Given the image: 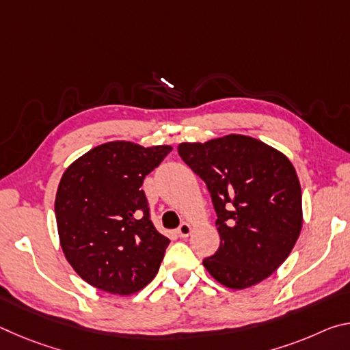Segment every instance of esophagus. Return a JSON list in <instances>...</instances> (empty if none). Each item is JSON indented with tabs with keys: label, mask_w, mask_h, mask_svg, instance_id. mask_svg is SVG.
Returning a JSON list of instances; mask_svg holds the SVG:
<instances>
[{
	"label": "esophagus",
	"mask_w": 350,
	"mask_h": 350,
	"mask_svg": "<svg viewBox=\"0 0 350 350\" xmlns=\"http://www.w3.org/2000/svg\"><path fill=\"white\" fill-rule=\"evenodd\" d=\"M191 230H193L191 224H188V222H182V224H180V227L177 228V234H179V238H188V236L191 234Z\"/></svg>",
	"instance_id": "obj_1"
}]
</instances>
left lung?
Listing matches in <instances>:
<instances>
[{
	"mask_svg": "<svg viewBox=\"0 0 350 350\" xmlns=\"http://www.w3.org/2000/svg\"><path fill=\"white\" fill-rule=\"evenodd\" d=\"M179 156L206 183L221 245L204 267L222 286L248 288L278 270L303 228V198L286 154L250 135L183 142Z\"/></svg>",
	"mask_w": 350,
	"mask_h": 350,
	"instance_id": "obj_1",
	"label": "left lung"
}]
</instances>
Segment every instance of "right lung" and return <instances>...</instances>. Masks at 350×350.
<instances>
[{"instance_id":"add662e5","label":"right lung","mask_w":350,"mask_h":350,"mask_svg":"<svg viewBox=\"0 0 350 350\" xmlns=\"http://www.w3.org/2000/svg\"><path fill=\"white\" fill-rule=\"evenodd\" d=\"M170 145H98L64 170L55 196L60 245L83 281L133 295L157 275L170 239L154 228L142 183Z\"/></svg>"}]
</instances>
